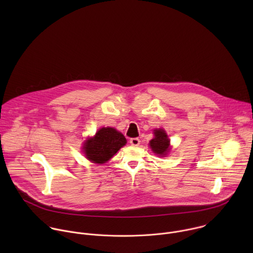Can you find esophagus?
Returning a JSON list of instances; mask_svg holds the SVG:
<instances>
[{"mask_svg":"<svg viewBox=\"0 0 253 253\" xmlns=\"http://www.w3.org/2000/svg\"><path fill=\"white\" fill-rule=\"evenodd\" d=\"M130 144L132 146H138L140 144V140L138 138H131L130 139Z\"/></svg>","mask_w":253,"mask_h":253,"instance_id":"1","label":"esophagus"}]
</instances>
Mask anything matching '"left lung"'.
Listing matches in <instances>:
<instances>
[{"label":"left lung","mask_w":253,"mask_h":253,"mask_svg":"<svg viewBox=\"0 0 253 253\" xmlns=\"http://www.w3.org/2000/svg\"><path fill=\"white\" fill-rule=\"evenodd\" d=\"M149 145L151 150L156 155L161 157L166 156L171 149L170 140L167 133L163 129L154 130V138L149 142Z\"/></svg>","instance_id":"1"}]
</instances>
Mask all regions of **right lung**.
<instances>
[{
	"mask_svg": "<svg viewBox=\"0 0 253 253\" xmlns=\"http://www.w3.org/2000/svg\"><path fill=\"white\" fill-rule=\"evenodd\" d=\"M127 143L122 133L112 127L99 129L95 136L88 138L83 145V152L88 160L104 164L110 160Z\"/></svg>",
	"mask_w": 253,
	"mask_h": 253,
	"instance_id": "add662e5",
	"label": "right lung"
}]
</instances>
